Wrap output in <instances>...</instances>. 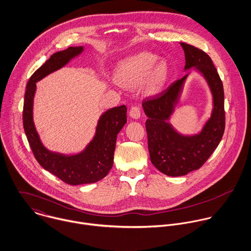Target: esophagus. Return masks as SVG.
I'll return each mask as SVG.
<instances>
[{"mask_svg": "<svg viewBox=\"0 0 251 251\" xmlns=\"http://www.w3.org/2000/svg\"><path fill=\"white\" fill-rule=\"evenodd\" d=\"M129 114L134 119H139L141 117V109L137 105H133L129 111Z\"/></svg>", "mask_w": 251, "mask_h": 251, "instance_id": "esophagus-1", "label": "esophagus"}]
</instances>
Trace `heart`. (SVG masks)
Returning <instances> with one entry per match:
<instances>
[{
	"label": "heart",
	"mask_w": 251,
	"mask_h": 251,
	"mask_svg": "<svg viewBox=\"0 0 251 251\" xmlns=\"http://www.w3.org/2000/svg\"><path fill=\"white\" fill-rule=\"evenodd\" d=\"M158 56L143 51L123 60L115 72L116 82L129 89L142 84L149 94L159 92L165 85L169 69L165 61H158Z\"/></svg>",
	"instance_id": "obj_1"
}]
</instances>
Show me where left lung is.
<instances>
[{
	"mask_svg": "<svg viewBox=\"0 0 251 251\" xmlns=\"http://www.w3.org/2000/svg\"><path fill=\"white\" fill-rule=\"evenodd\" d=\"M180 45L185 54L184 69L195 68L203 75L213 97V109L202 130L194 136L178 134L168 122L188 75L143 101L144 110L149 117L146 128L151 163L170 176H185L200 169L218 147L225 130L223 84L211 58L191 45Z\"/></svg>",
	"mask_w": 251,
	"mask_h": 251,
	"instance_id": "1",
	"label": "left lung"
}]
</instances>
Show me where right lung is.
<instances>
[{
  "instance_id": "add662e5",
  "label": "right lung",
  "mask_w": 251,
  "mask_h": 251,
  "mask_svg": "<svg viewBox=\"0 0 251 251\" xmlns=\"http://www.w3.org/2000/svg\"><path fill=\"white\" fill-rule=\"evenodd\" d=\"M82 51V47H71L51 55L30 77L23 105V127L35 158L45 170L71 185L94 183L108 174L113 165L117 134L127 122L125 104L106 110L99 119L93 140L84 151L75 155L67 156L52 152L42 144L33 121L36 82L65 66Z\"/></svg>"
}]
</instances>
